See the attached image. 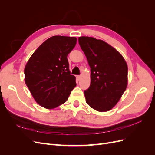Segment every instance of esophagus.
<instances>
[{
	"label": "esophagus",
	"mask_w": 155,
	"mask_h": 155,
	"mask_svg": "<svg viewBox=\"0 0 155 155\" xmlns=\"http://www.w3.org/2000/svg\"><path fill=\"white\" fill-rule=\"evenodd\" d=\"M76 78H77L78 80H79V79H80V78H81V76H76Z\"/></svg>",
	"instance_id": "obj_1"
}]
</instances>
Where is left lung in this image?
<instances>
[{
	"instance_id": "8db88e82",
	"label": "left lung",
	"mask_w": 155,
	"mask_h": 155,
	"mask_svg": "<svg viewBox=\"0 0 155 155\" xmlns=\"http://www.w3.org/2000/svg\"><path fill=\"white\" fill-rule=\"evenodd\" d=\"M78 41L91 71V85L84 91L87 104L97 111L110 110L127 88V64L123 56L104 41L83 36Z\"/></svg>"
}]
</instances>
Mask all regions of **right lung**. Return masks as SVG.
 <instances>
[{
	"label": "right lung",
	"instance_id": "1",
	"mask_svg": "<svg viewBox=\"0 0 155 155\" xmlns=\"http://www.w3.org/2000/svg\"><path fill=\"white\" fill-rule=\"evenodd\" d=\"M76 42L75 37H51L39 46L26 65V85L37 104L46 109L66 102L76 86L67 59Z\"/></svg>",
	"mask_w": 155,
	"mask_h": 155
}]
</instances>
